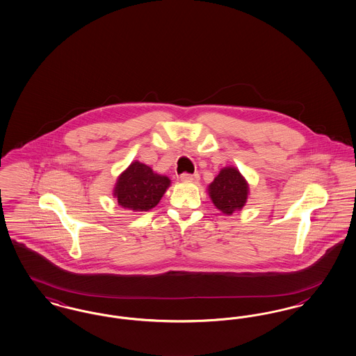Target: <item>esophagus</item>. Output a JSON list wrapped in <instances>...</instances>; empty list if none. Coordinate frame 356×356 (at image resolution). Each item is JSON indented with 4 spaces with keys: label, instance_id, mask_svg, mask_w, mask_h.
Listing matches in <instances>:
<instances>
[{
    "label": "esophagus",
    "instance_id": "34e87169",
    "mask_svg": "<svg viewBox=\"0 0 356 356\" xmlns=\"http://www.w3.org/2000/svg\"><path fill=\"white\" fill-rule=\"evenodd\" d=\"M199 179H200V176L197 175V173H195V175H189V173H183V175H180V180L181 181H199Z\"/></svg>",
    "mask_w": 356,
    "mask_h": 356
}]
</instances>
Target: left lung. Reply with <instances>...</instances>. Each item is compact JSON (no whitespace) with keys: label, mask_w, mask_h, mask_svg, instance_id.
Listing matches in <instances>:
<instances>
[{"label":"left lung","mask_w":356,"mask_h":356,"mask_svg":"<svg viewBox=\"0 0 356 356\" xmlns=\"http://www.w3.org/2000/svg\"><path fill=\"white\" fill-rule=\"evenodd\" d=\"M208 195L221 213L231 216L247 203L250 184L237 168L224 167L208 186Z\"/></svg>","instance_id":"obj_1"}]
</instances>
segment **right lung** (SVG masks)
<instances>
[{
  "label": "right lung",
  "mask_w": 356,
  "mask_h": 356,
  "mask_svg": "<svg viewBox=\"0 0 356 356\" xmlns=\"http://www.w3.org/2000/svg\"><path fill=\"white\" fill-rule=\"evenodd\" d=\"M170 186L168 176L159 175L151 167L135 160L120 173L113 188V197L121 208L144 212L160 203Z\"/></svg>",
  "instance_id": "add662e5"
}]
</instances>
